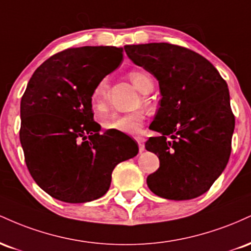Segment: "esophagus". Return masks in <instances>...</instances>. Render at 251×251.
<instances>
[{"mask_svg":"<svg viewBox=\"0 0 251 251\" xmlns=\"http://www.w3.org/2000/svg\"><path fill=\"white\" fill-rule=\"evenodd\" d=\"M135 140H137L138 143V146H139V151L143 152L144 150H145V139H144L143 137H140V135H138V137H135Z\"/></svg>","mask_w":251,"mask_h":251,"instance_id":"esophagus-1","label":"esophagus"}]
</instances>
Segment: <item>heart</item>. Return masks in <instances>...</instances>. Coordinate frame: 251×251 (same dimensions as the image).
Listing matches in <instances>:
<instances>
[{"label":"heart","mask_w":251,"mask_h":251,"mask_svg":"<svg viewBox=\"0 0 251 251\" xmlns=\"http://www.w3.org/2000/svg\"><path fill=\"white\" fill-rule=\"evenodd\" d=\"M128 77L132 83L143 93H149L153 88L152 77L142 71H131ZM107 91L108 77L101 79L94 85L91 93V106L98 116H102L107 111ZM144 103L150 105L149 99L144 97ZM146 120V112L144 109L125 114H112L102 123V128L112 134H129L139 133Z\"/></svg>","instance_id":"obj_1"}]
</instances>
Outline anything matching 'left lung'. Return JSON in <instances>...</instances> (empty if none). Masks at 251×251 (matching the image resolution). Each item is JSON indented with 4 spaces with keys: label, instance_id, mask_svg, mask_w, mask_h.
<instances>
[{
    "label": "left lung",
    "instance_id": "1",
    "mask_svg": "<svg viewBox=\"0 0 251 251\" xmlns=\"http://www.w3.org/2000/svg\"><path fill=\"white\" fill-rule=\"evenodd\" d=\"M135 65L159 82L160 107L150 125L158 137L145 143L159 158L148 177L154 195L188 201L203 195L226 169L231 153L235 116L229 89L211 62L171 43L124 47Z\"/></svg>",
    "mask_w": 251,
    "mask_h": 251
}]
</instances>
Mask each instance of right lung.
Instances as JSON below:
<instances>
[{"label":"right lung","instance_id":"1","mask_svg":"<svg viewBox=\"0 0 251 251\" xmlns=\"http://www.w3.org/2000/svg\"><path fill=\"white\" fill-rule=\"evenodd\" d=\"M123 61V48L76 47L54 54L36 68L21 99L20 142L31 177L66 203L102 197L112 171L138 146L112 140L94 122L91 93Z\"/></svg>","mask_w":251,"mask_h":251}]
</instances>
